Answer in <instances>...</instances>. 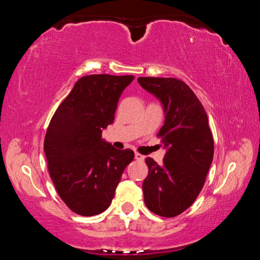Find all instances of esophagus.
<instances>
[{"instance_id": "esophagus-1", "label": "esophagus", "mask_w": 260, "mask_h": 260, "mask_svg": "<svg viewBox=\"0 0 260 260\" xmlns=\"http://www.w3.org/2000/svg\"><path fill=\"white\" fill-rule=\"evenodd\" d=\"M135 159L136 160H143L144 156L141 155V153H139V152H135Z\"/></svg>"}]
</instances>
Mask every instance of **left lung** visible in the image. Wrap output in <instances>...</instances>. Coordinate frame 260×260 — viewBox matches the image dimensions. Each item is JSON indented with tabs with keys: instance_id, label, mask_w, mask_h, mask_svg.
Instances as JSON below:
<instances>
[{
	"instance_id": "8db88e82",
	"label": "left lung",
	"mask_w": 260,
	"mask_h": 260,
	"mask_svg": "<svg viewBox=\"0 0 260 260\" xmlns=\"http://www.w3.org/2000/svg\"><path fill=\"white\" fill-rule=\"evenodd\" d=\"M138 81L160 101L165 114L158 136L166 153L161 165L146 158L149 173L142 184L144 203L160 217H177L200 195L213 159L208 114L181 80L140 77Z\"/></svg>"
}]
</instances>
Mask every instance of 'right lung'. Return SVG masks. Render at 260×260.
Listing matches in <instances>:
<instances>
[{
  "label": "right lung",
  "mask_w": 260,
  "mask_h": 260,
  "mask_svg": "<svg viewBox=\"0 0 260 260\" xmlns=\"http://www.w3.org/2000/svg\"><path fill=\"white\" fill-rule=\"evenodd\" d=\"M133 76L91 74L79 79L52 116L45 138L50 178L73 212L91 217L111 204L131 149L118 150L102 139L114 120L118 101Z\"/></svg>",
  "instance_id": "add662e5"
}]
</instances>
